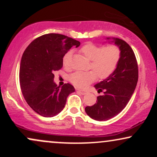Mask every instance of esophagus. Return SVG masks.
Listing matches in <instances>:
<instances>
[{
	"label": "esophagus",
	"instance_id": "34e87169",
	"mask_svg": "<svg viewBox=\"0 0 157 157\" xmlns=\"http://www.w3.org/2000/svg\"><path fill=\"white\" fill-rule=\"evenodd\" d=\"M76 90L77 91H78V92H80L81 94H82V95H85V94H87V91H82V90L78 89H77Z\"/></svg>",
	"mask_w": 157,
	"mask_h": 157
}]
</instances>
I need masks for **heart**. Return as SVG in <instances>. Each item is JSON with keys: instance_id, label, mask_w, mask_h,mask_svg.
<instances>
[{"instance_id": "heart-1", "label": "heart", "mask_w": 157, "mask_h": 157, "mask_svg": "<svg viewBox=\"0 0 157 157\" xmlns=\"http://www.w3.org/2000/svg\"><path fill=\"white\" fill-rule=\"evenodd\" d=\"M80 52L86 59L91 60V68L95 71L86 72L78 71L73 73L70 76V82L77 87L82 89L96 80L97 75L101 79L109 77L116 69L120 58V49L116 45H109L102 48V46L89 43L82 46ZM70 54V52H68L65 55L64 65H66Z\"/></svg>"}]
</instances>
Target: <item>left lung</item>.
<instances>
[{
	"mask_svg": "<svg viewBox=\"0 0 157 157\" xmlns=\"http://www.w3.org/2000/svg\"><path fill=\"white\" fill-rule=\"evenodd\" d=\"M110 44L120 49V58L114 71L101 82L94 85L98 92L97 102L85 109L86 113L97 121L109 120L125 109L134 94L138 81V66L134 51L123 40L107 37Z\"/></svg>",
	"mask_w": 157,
	"mask_h": 157,
	"instance_id": "obj_1",
	"label": "left lung"
}]
</instances>
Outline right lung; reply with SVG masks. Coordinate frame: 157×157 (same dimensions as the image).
<instances>
[{
  "label": "right lung",
  "instance_id": "add662e5",
  "mask_svg": "<svg viewBox=\"0 0 157 157\" xmlns=\"http://www.w3.org/2000/svg\"><path fill=\"white\" fill-rule=\"evenodd\" d=\"M80 43L60 34L37 37L23 52L20 65V85L28 105L44 117H52L64 109L66 99L75 92L73 86L60 88L54 82V72L63 67L65 54Z\"/></svg>",
  "mask_w": 157,
  "mask_h": 157
}]
</instances>
